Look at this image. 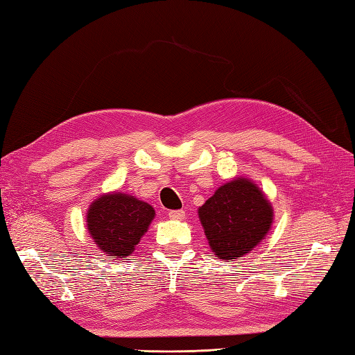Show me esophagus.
I'll return each instance as SVG.
<instances>
[{
  "mask_svg": "<svg viewBox=\"0 0 355 355\" xmlns=\"http://www.w3.org/2000/svg\"><path fill=\"white\" fill-rule=\"evenodd\" d=\"M184 216H186L184 210H171V212H169V218H171V220H175V221L184 220Z\"/></svg>",
  "mask_w": 355,
  "mask_h": 355,
  "instance_id": "34e87169",
  "label": "esophagus"
}]
</instances>
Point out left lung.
Returning a JSON list of instances; mask_svg holds the SVG:
<instances>
[{"instance_id":"obj_1","label":"left lung","mask_w":355,"mask_h":355,"mask_svg":"<svg viewBox=\"0 0 355 355\" xmlns=\"http://www.w3.org/2000/svg\"><path fill=\"white\" fill-rule=\"evenodd\" d=\"M206 238L218 259H238L258 245L273 221V209L250 180L223 184L198 209Z\"/></svg>"}]
</instances>
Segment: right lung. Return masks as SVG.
Returning a JSON list of instances; mask_svg holds the SVG:
<instances>
[{"instance_id": "add662e5", "label": "right lung", "mask_w": 355, "mask_h": 355, "mask_svg": "<svg viewBox=\"0 0 355 355\" xmlns=\"http://www.w3.org/2000/svg\"><path fill=\"white\" fill-rule=\"evenodd\" d=\"M154 209L131 195L108 193L96 200L88 210V232L97 247L108 256L126 258L145 235Z\"/></svg>"}]
</instances>
